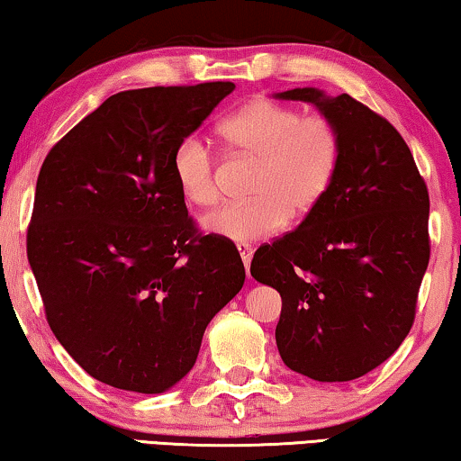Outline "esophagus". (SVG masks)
<instances>
[{
    "mask_svg": "<svg viewBox=\"0 0 461 461\" xmlns=\"http://www.w3.org/2000/svg\"><path fill=\"white\" fill-rule=\"evenodd\" d=\"M238 250H240V257H242V260H244L246 271H249L250 260H252V246L249 242H240L238 244Z\"/></svg>",
    "mask_w": 461,
    "mask_h": 461,
    "instance_id": "34e87169",
    "label": "esophagus"
}]
</instances>
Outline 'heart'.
Masks as SVG:
<instances>
[{
	"label": "heart",
	"mask_w": 461,
	"mask_h": 461,
	"mask_svg": "<svg viewBox=\"0 0 461 461\" xmlns=\"http://www.w3.org/2000/svg\"><path fill=\"white\" fill-rule=\"evenodd\" d=\"M219 134L246 159L257 161L246 203L223 204L203 225L209 233L254 242L277 231L287 217L311 212L338 176L341 139L321 113L302 115L296 107L258 99L219 123ZM174 177L188 203L215 204L219 188L209 144L188 136L174 150Z\"/></svg>",
	"instance_id": "heart-1"
}]
</instances>
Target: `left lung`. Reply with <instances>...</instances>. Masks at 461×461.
Masks as SVG:
<instances>
[{
  "mask_svg": "<svg viewBox=\"0 0 461 461\" xmlns=\"http://www.w3.org/2000/svg\"><path fill=\"white\" fill-rule=\"evenodd\" d=\"M338 128L341 161L325 198L298 230L254 252L252 277L275 287V329L287 368L352 381L389 358L416 317L430 258L429 188L406 140L349 95L294 88Z\"/></svg>",
  "mask_w": 461,
  "mask_h": 461,
  "instance_id": "obj_1",
  "label": "left lung"
}]
</instances>
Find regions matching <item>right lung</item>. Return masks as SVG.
<instances>
[{
  "label": "right lung",
  "instance_id": "right-lung-1",
  "mask_svg": "<svg viewBox=\"0 0 461 461\" xmlns=\"http://www.w3.org/2000/svg\"><path fill=\"white\" fill-rule=\"evenodd\" d=\"M233 86L112 95L41 165L26 254L53 335L93 379L169 389L242 290L238 249L196 228L171 167L177 144Z\"/></svg>",
  "mask_w": 461,
  "mask_h": 461
}]
</instances>
